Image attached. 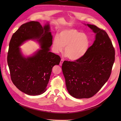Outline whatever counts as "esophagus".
<instances>
[{
    "instance_id": "34e87169",
    "label": "esophagus",
    "mask_w": 121,
    "mask_h": 121,
    "mask_svg": "<svg viewBox=\"0 0 121 121\" xmlns=\"http://www.w3.org/2000/svg\"><path fill=\"white\" fill-rule=\"evenodd\" d=\"M63 61H64V60H63V59H61V61H60V65H62V63H63Z\"/></svg>"
}]
</instances>
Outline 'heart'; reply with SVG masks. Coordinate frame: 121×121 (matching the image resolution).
<instances>
[{
	"label": "heart",
	"instance_id": "obj_1",
	"mask_svg": "<svg viewBox=\"0 0 121 121\" xmlns=\"http://www.w3.org/2000/svg\"><path fill=\"white\" fill-rule=\"evenodd\" d=\"M90 41L87 36L75 29L64 30L55 36L52 41L53 49L56 53L62 52L68 59L76 60L82 58L89 48Z\"/></svg>",
	"mask_w": 121,
	"mask_h": 121
}]
</instances>
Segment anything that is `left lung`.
<instances>
[{
  "label": "left lung",
  "instance_id": "left-lung-1",
  "mask_svg": "<svg viewBox=\"0 0 121 121\" xmlns=\"http://www.w3.org/2000/svg\"><path fill=\"white\" fill-rule=\"evenodd\" d=\"M96 34V39L86 53L74 61H65L62 70L69 93L78 99L96 94L111 75L115 50L104 30L87 24Z\"/></svg>",
  "mask_w": 121,
  "mask_h": 121
}]
</instances>
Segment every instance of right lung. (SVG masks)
<instances>
[{
    "label": "right lung",
    "instance_id": "add662e5",
    "mask_svg": "<svg viewBox=\"0 0 121 121\" xmlns=\"http://www.w3.org/2000/svg\"><path fill=\"white\" fill-rule=\"evenodd\" d=\"M29 39H37L41 49L33 56L25 58L19 46ZM52 42L49 25L42 27L37 21L22 24L13 34L8 52V65L13 83L24 93L36 96L47 89L53 66L59 65L61 60L60 56L49 51Z\"/></svg>",
    "mask_w": 121,
    "mask_h": 121
}]
</instances>
